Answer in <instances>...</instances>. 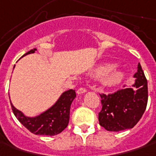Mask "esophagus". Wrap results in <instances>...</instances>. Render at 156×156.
<instances>
[{
  "label": "esophagus",
  "mask_w": 156,
  "mask_h": 156,
  "mask_svg": "<svg viewBox=\"0 0 156 156\" xmlns=\"http://www.w3.org/2000/svg\"><path fill=\"white\" fill-rule=\"evenodd\" d=\"M84 92H86V89L84 88V87H80V88L77 90V93H78V94H83Z\"/></svg>",
  "instance_id": "34e87169"
}]
</instances>
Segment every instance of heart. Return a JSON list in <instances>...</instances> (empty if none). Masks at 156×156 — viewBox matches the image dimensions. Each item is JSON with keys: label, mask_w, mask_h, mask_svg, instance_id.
I'll return each instance as SVG.
<instances>
[{"label": "heart", "mask_w": 156, "mask_h": 156, "mask_svg": "<svg viewBox=\"0 0 156 156\" xmlns=\"http://www.w3.org/2000/svg\"><path fill=\"white\" fill-rule=\"evenodd\" d=\"M112 68L111 65H107L103 67H101L98 71V75H104L105 73H107L108 72H110V69ZM123 78V73L120 72V71H114L112 73H109L106 78H105V85H108V86H112V85H115L116 83H120L121 80Z\"/></svg>", "instance_id": "b5f03b06"}]
</instances>
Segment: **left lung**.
I'll return each mask as SVG.
<instances>
[{
	"instance_id": "obj_1",
	"label": "left lung",
	"mask_w": 156,
	"mask_h": 156,
	"mask_svg": "<svg viewBox=\"0 0 156 156\" xmlns=\"http://www.w3.org/2000/svg\"><path fill=\"white\" fill-rule=\"evenodd\" d=\"M133 87L119 89L113 93H101L102 110L98 113L99 124L108 131L131 129L142 118L148 104V82L138 64ZM124 87V86H123Z\"/></svg>"
}]
</instances>
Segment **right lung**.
<instances>
[{
	"mask_svg": "<svg viewBox=\"0 0 156 156\" xmlns=\"http://www.w3.org/2000/svg\"><path fill=\"white\" fill-rule=\"evenodd\" d=\"M35 51L36 48L32 49L25 55L34 53ZM75 98L76 92L74 90L65 91L55 105L36 117H27L12 104L11 107L16 118L30 132L41 136H55L67 127L70 119V108Z\"/></svg>",
	"mask_w": 156,
	"mask_h": 156,
	"instance_id": "obj_1",
	"label": "right lung"
}]
</instances>
